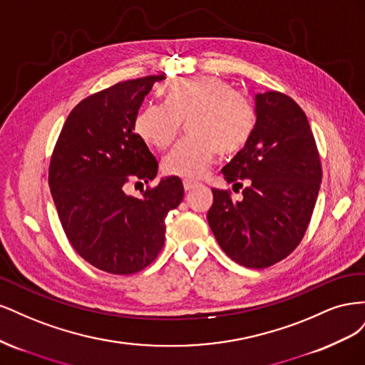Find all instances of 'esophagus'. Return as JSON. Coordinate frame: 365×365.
Masks as SVG:
<instances>
[{
  "instance_id": "esophagus-1",
  "label": "esophagus",
  "mask_w": 365,
  "mask_h": 365,
  "mask_svg": "<svg viewBox=\"0 0 365 365\" xmlns=\"http://www.w3.org/2000/svg\"><path fill=\"white\" fill-rule=\"evenodd\" d=\"M182 184H184V190L185 192H190L192 189H195V187H197V182L192 181V180H184Z\"/></svg>"
}]
</instances>
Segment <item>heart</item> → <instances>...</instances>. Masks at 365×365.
<instances>
[{
    "mask_svg": "<svg viewBox=\"0 0 365 365\" xmlns=\"http://www.w3.org/2000/svg\"><path fill=\"white\" fill-rule=\"evenodd\" d=\"M185 121L189 135L163 160L164 173L196 180L207 172L216 152L240 150L254 126L248 98L215 76L184 77L165 88V103H148L135 118V130L146 145L169 148Z\"/></svg>",
    "mask_w": 365,
    "mask_h": 365,
    "instance_id": "1",
    "label": "heart"
}]
</instances>
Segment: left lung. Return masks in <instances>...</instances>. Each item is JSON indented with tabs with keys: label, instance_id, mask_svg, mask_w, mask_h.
<instances>
[{
	"label": "left lung",
	"instance_id": "1",
	"mask_svg": "<svg viewBox=\"0 0 365 365\" xmlns=\"http://www.w3.org/2000/svg\"><path fill=\"white\" fill-rule=\"evenodd\" d=\"M256 123L247 145L222 169L248 187L236 201L213 189L207 219L219 247L247 268L288 257L303 239L322 184V163L303 109L279 91L254 96Z\"/></svg>",
	"mask_w": 365,
	"mask_h": 365
}]
</instances>
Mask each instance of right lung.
I'll use <instances>...</instances> for the list:
<instances>
[{"label":"right lung","mask_w":365,"mask_h":365,"mask_svg":"<svg viewBox=\"0 0 365 365\" xmlns=\"http://www.w3.org/2000/svg\"><path fill=\"white\" fill-rule=\"evenodd\" d=\"M164 76L118 82L70 113L54 146L48 184L62 228L88 263L109 274H134L164 245V219L184 197L178 176H165L140 197L129 182H149L158 163L134 132L145 97Z\"/></svg>","instance_id":"right-lung-1"}]
</instances>
